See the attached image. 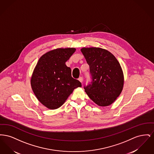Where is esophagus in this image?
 Instances as JSON below:
<instances>
[{
    "mask_svg": "<svg viewBox=\"0 0 154 154\" xmlns=\"http://www.w3.org/2000/svg\"><path fill=\"white\" fill-rule=\"evenodd\" d=\"M79 80L81 82H82V81H83V78L82 77H80L79 78Z\"/></svg>",
    "mask_w": 154,
    "mask_h": 154,
    "instance_id": "1",
    "label": "esophagus"
}]
</instances>
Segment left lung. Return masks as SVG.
I'll return each mask as SVG.
<instances>
[{"label":"left lung","instance_id":"left-lung-1","mask_svg":"<svg viewBox=\"0 0 154 154\" xmlns=\"http://www.w3.org/2000/svg\"><path fill=\"white\" fill-rule=\"evenodd\" d=\"M81 51L90 69L92 81L84 87L89 97L101 107L114 102L121 94L124 84L122 67L115 56L99 47H83Z\"/></svg>","mask_w":154,"mask_h":154}]
</instances>
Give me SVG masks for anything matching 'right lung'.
<instances>
[{
    "label": "right lung",
    "instance_id": "1",
    "mask_svg": "<svg viewBox=\"0 0 154 154\" xmlns=\"http://www.w3.org/2000/svg\"><path fill=\"white\" fill-rule=\"evenodd\" d=\"M75 50V48H59L47 52L38 59L34 69L31 87L38 100L48 109H58L75 88L81 87L65 64Z\"/></svg>",
    "mask_w": 154,
    "mask_h": 154
}]
</instances>
